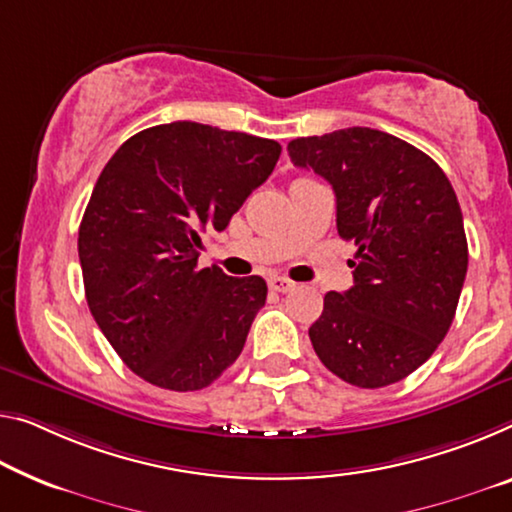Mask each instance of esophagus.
<instances>
[{
    "mask_svg": "<svg viewBox=\"0 0 512 512\" xmlns=\"http://www.w3.org/2000/svg\"><path fill=\"white\" fill-rule=\"evenodd\" d=\"M270 288L277 290V293H290L295 288V281H290L288 277H272Z\"/></svg>",
    "mask_w": 512,
    "mask_h": 512,
    "instance_id": "obj_1",
    "label": "esophagus"
}]
</instances>
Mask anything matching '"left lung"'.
Returning <instances> with one entry per match:
<instances>
[{"mask_svg":"<svg viewBox=\"0 0 512 512\" xmlns=\"http://www.w3.org/2000/svg\"><path fill=\"white\" fill-rule=\"evenodd\" d=\"M336 194V229L355 240V286L327 293L309 329L329 371L361 389L426 364L455 318L467 274L462 210L439 164L407 141L345 128L288 144Z\"/></svg>","mask_w":512,"mask_h":512,"instance_id":"1","label":"left lung"}]
</instances>
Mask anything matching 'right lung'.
Wrapping results in <instances>:
<instances>
[{
	"label": "right lung",
	"instance_id": "right-lung-1",
	"mask_svg": "<svg viewBox=\"0 0 512 512\" xmlns=\"http://www.w3.org/2000/svg\"><path fill=\"white\" fill-rule=\"evenodd\" d=\"M279 155L272 139L176 121L137 132L102 169L77 238L84 293L146 382L196 391L240 357L267 283L196 265L199 233L224 231Z\"/></svg>",
	"mask_w": 512,
	"mask_h": 512
}]
</instances>
